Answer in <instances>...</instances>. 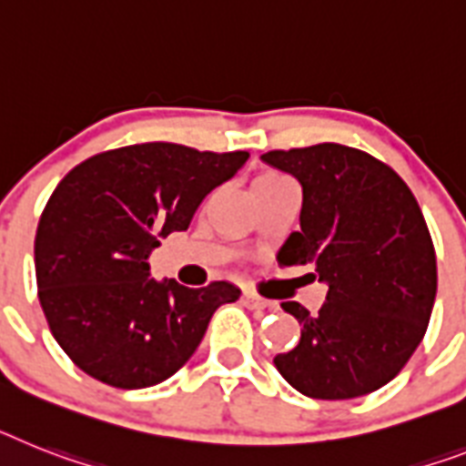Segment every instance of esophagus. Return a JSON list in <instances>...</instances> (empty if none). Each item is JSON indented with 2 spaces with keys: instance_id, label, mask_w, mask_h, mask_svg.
<instances>
[{
  "instance_id": "obj_1",
  "label": "esophagus",
  "mask_w": 466,
  "mask_h": 466,
  "mask_svg": "<svg viewBox=\"0 0 466 466\" xmlns=\"http://www.w3.org/2000/svg\"><path fill=\"white\" fill-rule=\"evenodd\" d=\"M244 300H246V306L253 308V310H263V308H272V303H269V300H265L263 296H258V293L251 291V289H244Z\"/></svg>"
}]
</instances>
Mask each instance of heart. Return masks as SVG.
Masks as SVG:
<instances>
[{
	"instance_id": "obj_1",
	"label": "heart",
	"mask_w": 466,
	"mask_h": 466,
	"mask_svg": "<svg viewBox=\"0 0 466 466\" xmlns=\"http://www.w3.org/2000/svg\"><path fill=\"white\" fill-rule=\"evenodd\" d=\"M279 179H287V177L279 173H263V175H258V179L253 182V185H268V182H279Z\"/></svg>"
}]
</instances>
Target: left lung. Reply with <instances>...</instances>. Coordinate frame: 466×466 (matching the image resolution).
<instances>
[{
    "label": "left lung",
    "instance_id": "1",
    "mask_svg": "<svg viewBox=\"0 0 466 466\" xmlns=\"http://www.w3.org/2000/svg\"><path fill=\"white\" fill-rule=\"evenodd\" d=\"M265 163L303 187L300 232L277 253L327 281L318 312L289 300L300 341L275 367L303 396L346 400L381 389L408 365L436 300V251L400 175L343 144L268 151Z\"/></svg>",
    "mask_w": 466,
    "mask_h": 466
}]
</instances>
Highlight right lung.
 Instances as JSON below:
<instances>
[{
	"label": "right lung",
	"mask_w": 466,
	"mask_h": 466,
	"mask_svg": "<svg viewBox=\"0 0 466 466\" xmlns=\"http://www.w3.org/2000/svg\"><path fill=\"white\" fill-rule=\"evenodd\" d=\"M246 151L170 142L111 148L66 175L35 237L37 296L54 339L82 372L116 389H147L194 355L213 312L241 291L229 281L187 289L148 277V253L185 232Z\"/></svg>",
	"instance_id": "obj_1"
}]
</instances>
